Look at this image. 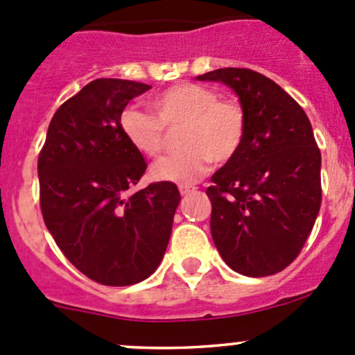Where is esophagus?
I'll return each mask as SVG.
<instances>
[{
	"mask_svg": "<svg viewBox=\"0 0 355 355\" xmlns=\"http://www.w3.org/2000/svg\"><path fill=\"white\" fill-rule=\"evenodd\" d=\"M178 191H180L182 196H189V194H192V192H196V187H192V185H180V187H178Z\"/></svg>",
	"mask_w": 355,
	"mask_h": 355,
	"instance_id": "obj_1",
	"label": "esophagus"
}]
</instances>
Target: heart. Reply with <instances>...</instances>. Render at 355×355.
I'll return each instance as SVG.
<instances>
[{"mask_svg":"<svg viewBox=\"0 0 355 355\" xmlns=\"http://www.w3.org/2000/svg\"><path fill=\"white\" fill-rule=\"evenodd\" d=\"M153 114L125 108L120 130L128 144L146 157H157L168 144V134L180 130L184 151L157 161L151 177L157 182L192 185L209 171L211 161L228 163L241 151L247 118L235 99H221L206 85L177 84L151 99Z\"/></svg>","mask_w":355,"mask_h":355,"instance_id":"obj_1","label":"heart"}]
</instances>
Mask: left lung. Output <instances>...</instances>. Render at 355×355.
Listing matches in <instances>:
<instances>
[{
    "mask_svg": "<svg viewBox=\"0 0 355 355\" xmlns=\"http://www.w3.org/2000/svg\"><path fill=\"white\" fill-rule=\"evenodd\" d=\"M198 80L234 89L245 111L241 151L211 177V235L225 263L270 277L306 244L321 206V153L293 98L249 68H220Z\"/></svg>",
    "mask_w": 355,
    "mask_h": 355,
    "instance_id": "obj_1",
    "label": "left lung"
}]
</instances>
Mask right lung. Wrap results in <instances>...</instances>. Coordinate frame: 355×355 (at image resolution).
<instances>
[{
  "instance_id": "obj_1",
  "label": "right lung",
  "mask_w": 355,
  "mask_h": 355,
  "mask_svg": "<svg viewBox=\"0 0 355 355\" xmlns=\"http://www.w3.org/2000/svg\"><path fill=\"white\" fill-rule=\"evenodd\" d=\"M151 85L96 78L63 103L37 161L41 211L65 257L91 280L127 287L159 266L180 202L157 182L130 194L146 161L120 130V114Z\"/></svg>"
}]
</instances>
